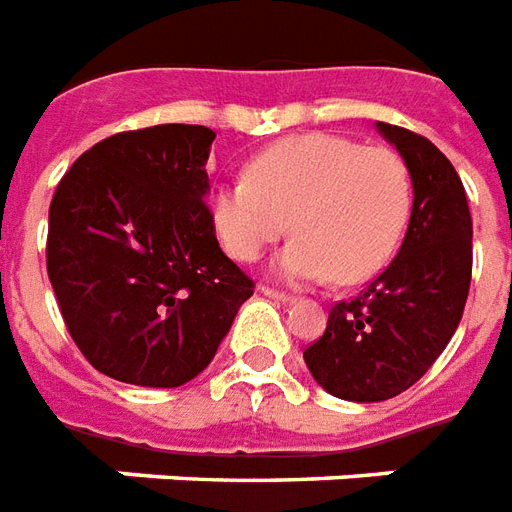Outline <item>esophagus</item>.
I'll return each mask as SVG.
<instances>
[{
  "label": "esophagus",
  "instance_id": "1",
  "mask_svg": "<svg viewBox=\"0 0 512 512\" xmlns=\"http://www.w3.org/2000/svg\"><path fill=\"white\" fill-rule=\"evenodd\" d=\"M261 294H267L270 300L275 302H283V305H289V302H294L292 294H286V292H278V289H270V286H261Z\"/></svg>",
  "mask_w": 512,
  "mask_h": 512
}]
</instances>
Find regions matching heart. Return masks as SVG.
Listing matches in <instances>:
<instances>
[{
    "instance_id": "b5f03b06",
    "label": "heart",
    "mask_w": 512,
    "mask_h": 512,
    "mask_svg": "<svg viewBox=\"0 0 512 512\" xmlns=\"http://www.w3.org/2000/svg\"><path fill=\"white\" fill-rule=\"evenodd\" d=\"M412 201V174L393 149L302 133L259 152L245 179L212 190L210 220L237 261L259 259L289 226L297 237L275 259L283 281L352 286L393 259Z\"/></svg>"
}]
</instances>
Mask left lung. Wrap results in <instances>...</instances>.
I'll return each instance as SVG.
<instances>
[{"label":"left lung","mask_w":512,"mask_h":512,"mask_svg":"<svg viewBox=\"0 0 512 512\" xmlns=\"http://www.w3.org/2000/svg\"><path fill=\"white\" fill-rule=\"evenodd\" d=\"M412 174L401 251L368 289L330 311L302 357L343 401L374 404L409 390L436 363L464 313L472 281V215L453 163L412 130L376 122Z\"/></svg>","instance_id":"1"}]
</instances>
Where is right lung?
Masks as SVG:
<instances>
[{
	"instance_id": "1",
	"label": "right lung",
	"mask_w": 512,
	"mask_h": 512,
	"mask_svg": "<svg viewBox=\"0 0 512 512\" xmlns=\"http://www.w3.org/2000/svg\"><path fill=\"white\" fill-rule=\"evenodd\" d=\"M204 125L103 138L48 210L46 267L67 333L100 374L138 387L199 376L253 281L220 251Z\"/></svg>"
}]
</instances>
